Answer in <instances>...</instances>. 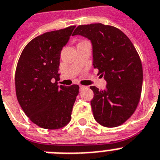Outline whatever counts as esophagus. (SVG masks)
<instances>
[{
  "mask_svg": "<svg viewBox=\"0 0 160 160\" xmlns=\"http://www.w3.org/2000/svg\"><path fill=\"white\" fill-rule=\"evenodd\" d=\"M86 86H84V85H80V89H82V88H84Z\"/></svg>",
  "mask_w": 160,
  "mask_h": 160,
  "instance_id": "obj_1",
  "label": "esophagus"
}]
</instances>
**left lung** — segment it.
<instances>
[{
  "mask_svg": "<svg viewBox=\"0 0 160 160\" xmlns=\"http://www.w3.org/2000/svg\"><path fill=\"white\" fill-rule=\"evenodd\" d=\"M88 39L92 46V65L107 81L104 90L91 86L95 120L114 128L133 114L140 100L143 72L139 55L128 37L118 28L102 23L80 25L72 36Z\"/></svg>",
  "mask_w": 160,
  "mask_h": 160,
  "instance_id": "obj_1",
  "label": "left lung"
}]
</instances>
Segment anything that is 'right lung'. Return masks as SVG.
<instances>
[{
    "mask_svg": "<svg viewBox=\"0 0 160 160\" xmlns=\"http://www.w3.org/2000/svg\"><path fill=\"white\" fill-rule=\"evenodd\" d=\"M76 26L45 32L28 43L15 72L16 96L24 113L39 127L58 129L72 119L79 85H58L61 51ZM55 82H53V80Z\"/></svg>",
    "mask_w": 160,
    "mask_h": 160,
    "instance_id": "1",
    "label": "right lung"
}]
</instances>
